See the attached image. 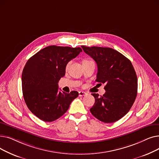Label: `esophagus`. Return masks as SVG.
Wrapping results in <instances>:
<instances>
[{
  "label": "esophagus",
  "instance_id": "obj_1",
  "mask_svg": "<svg viewBox=\"0 0 159 159\" xmlns=\"http://www.w3.org/2000/svg\"><path fill=\"white\" fill-rule=\"evenodd\" d=\"M79 94L80 97H82V96H85L87 93L86 92H84V91H79Z\"/></svg>",
  "mask_w": 159,
  "mask_h": 159
}]
</instances>
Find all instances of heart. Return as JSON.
Listing matches in <instances>:
<instances>
[{
  "instance_id": "obj_1",
  "label": "heart",
  "mask_w": 159,
  "mask_h": 159,
  "mask_svg": "<svg viewBox=\"0 0 159 159\" xmlns=\"http://www.w3.org/2000/svg\"><path fill=\"white\" fill-rule=\"evenodd\" d=\"M90 61H84V62H89ZM69 64H70V62L68 64H67V66H66V68H68V66H69Z\"/></svg>"
}]
</instances>
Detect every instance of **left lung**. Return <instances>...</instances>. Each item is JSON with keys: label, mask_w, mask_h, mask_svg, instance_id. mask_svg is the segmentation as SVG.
Segmentation results:
<instances>
[{"label": "left lung", "mask_w": 159, "mask_h": 159, "mask_svg": "<svg viewBox=\"0 0 159 159\" xmlns=\"http://www.w3.org/2000/svg\"><path fill=\"white\" fill-rule=\"evenodd\" d=\"M84 52L96 62V82L105 84V93H92L95 102L90 111L105 123L119 120L134 103L137 95V77L131 61L110 48L82 46Z\"/></svg>", "instance_id": "obj_1"}]
</instances>
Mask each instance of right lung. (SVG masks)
<instances>
[{
  "mask_svg": "<svg viewBox=\"0 0 159 159\" xmlns=\"http://www.w3.org/2000/svg\"><path fill=\"white\" fill-rule=\"evenodd\" d=\"M82 50L80 48L49 46L40 50L27 61L22 74L23 97L32 113L44 122L60 118L79 96L58 91V82L66 67Z\"/></svg>",
  "mask_w": 159,
  "mask_h": 159,
  "instance_id": "right-lung-1",
  "label": "right lung"
}]
</instances>
